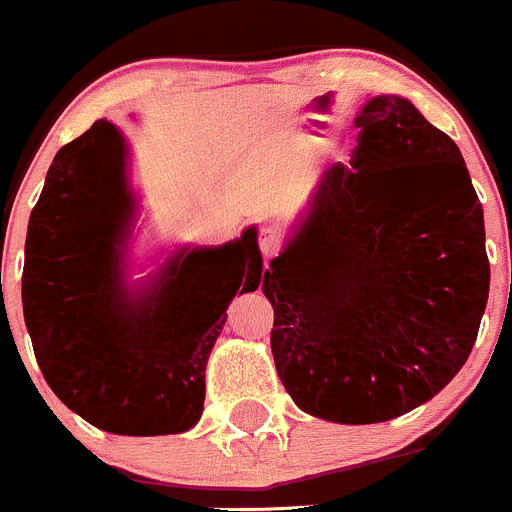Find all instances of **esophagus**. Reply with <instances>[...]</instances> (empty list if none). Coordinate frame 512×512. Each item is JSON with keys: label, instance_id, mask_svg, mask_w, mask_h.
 <instances>
[{"label": "esophagus", "instance_id": "esophagus-1", "mask_svg": "<svg viewBox=\"0 0 512 512\" xmlns=\"http://www.w3.org/2000/svg\"><path fill=\"white\" fill-rule=\"evenodd\" d=\"M257 242H260V252L265 260H272V257H275L282 247L280 232L272 230V227H262L260 235H257Z\"/></svg>", "mask_w": 512, "mask_h": 512}]
</instances>
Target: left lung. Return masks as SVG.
<instances>
[{
	"mask_svg": "<svg viewBox=\"0 0 512 512\" xmlns=\"http://www.w3.org/2000/svg\"><path fill=\"white\" fill-rule=\"evenodd\" d=\"M347 165L322 175L295 240L270 262L277 375L297 408L385 423L458 375L490 290L483 205L458 145L408 99L355 119Z\"/></svg>",
	"mask_w": 512,
	"mask_h": 512,
	"instance_id": "left-lung-1",
	"label": "left lung"
}]
</instances>
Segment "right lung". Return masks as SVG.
Masks as SVG:
<instances>
[{"label":"right lung","mask_w":512,"mask_h":512,"mask_svg":"<svg viewBox=\"0 0 512 512\" xmlns=\"http://www.w3.org/2000/svg\"><path fill=\"white\" fill-rule=\"evenodd\" d=\"M132 207L124 140L99 119L54 155L29 217L24 322L47 385L94 428L185 433L202 415L205 365L227 305L260 285L257 232L185 247L150 290L132 295L119 270Z\"/></svg>","instance_id":"1"}]
</instances>
